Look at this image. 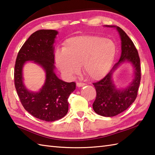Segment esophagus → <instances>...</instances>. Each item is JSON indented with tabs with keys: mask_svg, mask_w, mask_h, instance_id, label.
<instances>
[{
	"mask_svg": "<svg viewBox=\"0 0 155 155\" xmlns=\"http://www.w3.org/2000/svg\"><path fill=\"white\" fill-rule=\"evenodd\" d=\"M85 84L84 83H80V82H78V83L76 84V86L78 87H83L85 86Z\"/></svg>",
	"mask_w": 155,
	"mask_h": 155,
	"instance_id": "esophagus-1",
	"label": "esophagus"
}]
</instances>
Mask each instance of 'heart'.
Returning a JSON list of instances; mask_svg holds the SVG:
<instances>
[{
	"mask_svg": "<svg viewBox=\"0 0 155 155\" xmlns=\"http://www.w3.org/2000/svg\"><path fill=\"white\" fill-rule=\"evenodd\" d=\"M116 53L112 41L96 35L77 36L66 40L55 58L57 66L68 78L78 74L82 65L87 77L99 80L110 70Z\"/></svg>",
	"mask_w": 155,
	"mask_h": 155,
	"instance_id": "heart-1",
	"label": "heart"
}]
</instances>
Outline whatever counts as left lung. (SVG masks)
Instances as JSON below:
<instances>
[{"label":"left lung","mask_w":155,"mask_h":155,"mask_svg":"<svg viewBox=\"0 0 155 155\" xmlns=\"http://www.w3.org/2000/svg\"><path fill=\"white\" fill-rule=\"evenodd\" d=\"M115 28L121 40V55L119 61L102 80L93 84L96 90V98L93 109L97 114L112 117L124 112L134 102L137 96L141 77L140 58L133 42L121 28L114 25H104ZM124 63L134 68V79L125 88H118L113 80L114 72Z\"/></svg>","instance_id":"left-lung-1"}]
</instances>
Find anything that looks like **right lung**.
Wrapping results in <instances>:
<instances>
[{
    "label": "right lung",
    "instance_id": "right-lung-1",
    "mask_svg": "<svg viewBox=\"0 0 155 155\" xmlns=\"http://www.w3.org/2000/svg\"><path fill=\"white\" fill-rule=\"evenodd\" d=\"M55 30L41 29L29 37L18 53L15 66V85L24 108L34 117L47 122L62 118L68 112V98L75 90V82H65L55 72ZM39 65L46 80L39 91L28 89L24 82L23 68L27 62Z\"/></svg>",
    "mask_w": 155,
    "mask_h": 155
}]
</instances>
